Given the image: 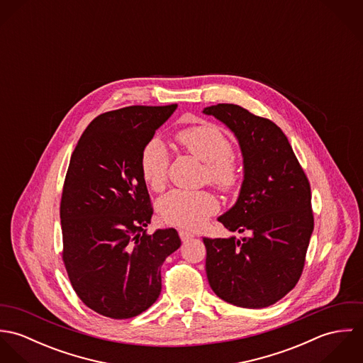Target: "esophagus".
<instances>
[{"label":"esophagus","instance_id":"esophagus-1","mask_svg":"<svg viewBox=\"0 0 363 363\" xmlns=\"http://www.w3.org/2000/svg\"><path fill=\"white\" fill-rule=\"evenodd\" d=\"M179 236H180V239L183 240V242H187L189 239H193L194 238V235L191 233V232H187V230H179Z\"/></svg>","mask_w":363,"mask_h":363}]
</instances>
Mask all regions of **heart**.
<instances>
[{"label":"heart","mask_w":363,"mask_h":363,"mask_svg":"<svg viewBox=\"0 0 363 363\" xmlns=\"http://www.w3.org/2000/svg\"><path fill=\"white\" fill-rule=\"evenodd\" d=\"M176 141L193 156L206 163L204 179L225 193L239 189L243 172L233 145L220 127L212 123L191 125L176 134ZM144 182L155 191L164 187L169 173V155L159 140H151L140 156ZM219 208L216 197L207 190H173L159 201V213L170 225L197 229Z\"/></svg>","instance_id":"b5f03b06"}]
</instances>
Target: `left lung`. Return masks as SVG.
<instances>
[{
	"mask_svg": "<svg viewBox=\"0 0 363 363\" xmlns=\"http://www.w3.org/2000/svg\"><path fill=\"white\" fill-rule=\"evenodd\" d=\"M239 140L245 180L235 207L218 218L238 240L208 239V281L225 302L246 309L274 305L298 284L314 228L309 179L286 135L271 120L232 104L204 108Z\"/></svg>",
	"mask_w": 363,
	"mask_h": 363,
	"instance_id": "8db88e82",
	"label": "left lung"
}]
</instances>
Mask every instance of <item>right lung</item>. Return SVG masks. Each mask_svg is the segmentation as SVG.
Masks as SVG:
<instances>
[{
  "instance_id": "add662e5",
  "label": "right lung",
  "mask_w": 363,
  "mask_h": 363,
  "mask_svg": "<svg viewBox=\"0 0 363 363\" xmlns=\"http://www.w3.org/2000/svg\"><path fill=\"white\" fill-rule=\"evenodd\" d=\"M177 104L128 106L99 114L81 135L65 174L62 261L78 298L110 318L155 303L160 267L182 242L176 229L147 232L154 208L140 156Z\"/></svg>"
}]
</instances>
